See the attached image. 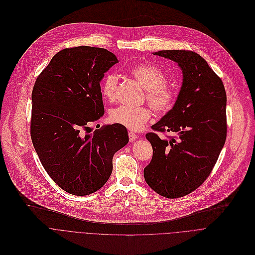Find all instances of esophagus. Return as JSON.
Wrapping results in <instances>:
<instances>
[{
    "mask_svg": "<svg viewBox=\"0 0 255 255\" xmlns=\"http://www.w3.org/2000/svg\"><path fill=\"white\" fill-rule=\"evenodd\" d=\"M128 137H129V141H132V140H134L137 136H136V134H135L134 132L129 131V132H128Z\"/></svg>",
    "mask_w": 255,
    "mask_h": 255,
    "instance_id": "34e87169",
    "label": "esophagus"
}]
</instances>
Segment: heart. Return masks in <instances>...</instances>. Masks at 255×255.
<instances>
[{
    "label": "heart",
    "mask_w": 255,
    "mask_h": 255,
    "mask_svg": "<svg viewBox=\"0 0 255 255\" xmlns=\"http://www.w3.org/2000/svg\"><path fill=\"white\" fill-rule=\"evenodd\" d=\"M130 74L145 88V98L156 113L165 115L175 106L177 95L175 90L167 84V76L155 65L143 63L134 65L129 70ZM119 75L108 72L100 82L103 96L114 101L117 97ZM150 112L145 107L130 108L121 106L114 109L110 115L113 124L120 125L131 130H138L149 119Z\"/></svg>",
    "instance_id": "1"
}]
</instances>
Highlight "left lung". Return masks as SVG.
I'll return each mask as SVG.
<instances>
[{
  "label": "left lung",
  "mask_w": 255,
  "mask_h": 255,
  "mask_svg": "<svg viewBox=\"0 0 255 255\" xmlns=\"http://www.w3.org/2000/svg\"><path fill=\"white\" fill-rule=\"evenodd\" d=\"M179 64L183 84L174 108L145 134L152 157L143 169L146 184L175 199L199 188L211 174L227 135L226 91L206 60L190 50L155 52ZM158 132H171L160 138Z\"/></svg>",
  "instance_id": "left-lung-1"
}]
</instances>
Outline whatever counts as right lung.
Wrapping results in <instances>:
<instances>
[{
    "label": "right lung",
    "instance_id": "obj_1",
    "mask_svg": "<svg viewBox=\"0 0 255 255\" xmlns=\"http://www.w3.org/2000/svg\"><path fill=\"white\" fill-rule=\"evenodd\" d=\"M118 62L104 48H65L35 81L32 142L47 174L69 194L85 196L103 187L115 154L128 142L127 128L120 125L90 128L105 114L99 82Z\"/></svg>",
    "mask_w": 255,
    "mask_h": 255
}]
</instances>
